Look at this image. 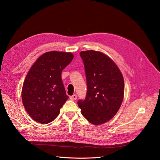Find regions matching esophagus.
<instances>
[{
    "label": "esophagus",
    "instance_id": "obj_1",
    "mask_svg": "<svg viewBox=\"0 0 160 160\" xmlns=\"http://www.w3.org/2000/svg\"><path fill=\"white\" fill-rule=\"evenodd\" d=\"M70 99H71L72 100H73V101L75 100L76 99H77V95H76V94H73V95L71 96H70Z\"/></svg>",
    "mask_w": 160,
    "mask_h": 160
}]
</instances>
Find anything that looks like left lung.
<instances>
[{"mask_svg":"<svg viewBox=\"0 0 160 160\" xmlns=\"http://www.w3.org/2000/svg\"><path fill=\"white\" fill-rule=\"evenodd\" d=\"M87 92L79 100L81 114L89 122L100 125L118 112L124 98V82L118 68L108 56L93 50L81 51Z\"/></svg>","mask_w":160,"mask_h":160,"instance_id":"left-lung-1","label":"left lung"}]
</instances>
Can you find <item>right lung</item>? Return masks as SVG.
I'll list each match as a JSON object with an SVG mask.
<instances>
[{
    "label": "right lung",
    "mask_w": 160,
    "mask_h": 160,
    "mask_svg": "<svg viewBox=\"0 0 160 160\" xmlns=\"http://www.w3.org/2000/svg\"><path fill=\"white\" fill-rule=\"evenodd\" d=\"M73 58L71 52L49 51L30 68L22 88V100L30 117L41 124L54 120L68 99L62 71Z\"/></svg>",
    "instance_id": "right-lung-1"
}]
</instances>
